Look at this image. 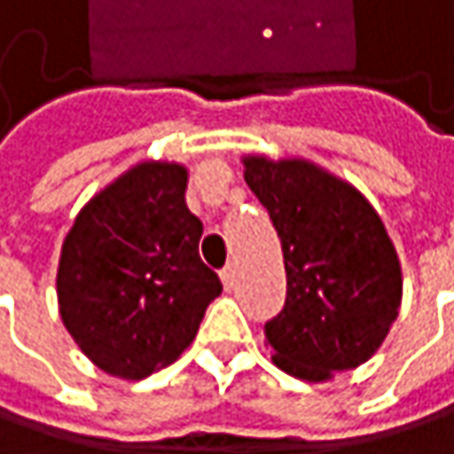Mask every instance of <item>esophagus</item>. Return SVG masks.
<instances>
[{"mask_svg":"<svg viewBox=\"0 0 454 454\" xmlns=\"http://www.w3.org/2000/svg\"><path fill=\"white\" fill-rule=\"evenodd\" d=\"M221 281H223V289H226V292H231V289L236 286V268H233V265H228V268L221 270Z\"/></svg>","mask_w":454,"mask_h":454,"instance_id":"obj_1","label":"esophagus"}]
</instances>
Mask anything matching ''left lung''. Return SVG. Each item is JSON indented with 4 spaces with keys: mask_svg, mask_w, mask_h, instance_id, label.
Instances as JSON below:
<instances>
[{
    "mask_svg": "<svg viewBox=\"0 0 454 454\" xmlns=\"http://www.w3.org/2000/svg\"><path fill=\"white\" fill-rule=\"evenodd\" d=\"M241 162L286 268V305L265 323L270 360L310 384L368 363L403 305L400 257L376 207L305 157L244 154Z\"/></svg>",
    "mask_w": 454,
    "mask_h": 454,
    "instance_id": "8db88e82",
    "label": "left lung"
}]
</instances>
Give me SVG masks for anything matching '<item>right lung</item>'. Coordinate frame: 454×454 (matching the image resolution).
I'll use <instances>...</instances> for the list:
<instances>
[{
    "label": "right lung",
    "mask_w": 454,
    "mask_h": 454,
    "mask_svg": "<svg viewBox=\"0 0 454 454\" xmlns=\"http://www.w3.org/2000/svg\"><path fill=\"white\" fill-rule=\"evenodd\" d=\"M186 184L181 162H137L81 207L62 241V325L115 379L176 363L223 292L200 260L202 223L186 207Z\"/></svg>",
    "instance_id": "obj_1"
}]
</instances>
